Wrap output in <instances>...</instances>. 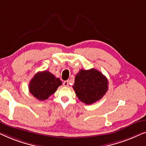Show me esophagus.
Masks as SVG:
<instances>
[{"mask_svg":"<svg viewBox=\"0 0 146 146\" xmlns=\"http://www.w3.org/2000/svg\"><path fill=\"white\" fill-rule=\"evenodd\" d=\"M64 86H68V81H64L63 82Z\"/></svg>","mask_w":146,"mask_h":146,"instance_id":"1","label":"esophagus"}]
</instances>
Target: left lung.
I'll use <instances>...</instances> for the list:
<instances>
[{"label":"left lung","mask_w":146,"mask_h":146,"mask_svg":"<svg viewBox=\"0 0 146 146\" xmlns=\"http://www.w3.org/2000/svg\"><path fill=\"white\" fill-rule=\"evenodd\" d=\"M73 88L80 100L90 105L106 94L108 90V81L97 70L82 69L76 76Z\"/></svg>","instance_id":"obj_1"}]
</instances>
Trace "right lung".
<instances>
[{
  "label": "right lung",
  "instance_id": "right-lung-1",
  "mask_svg": "<svg viewBox=\"0 0 146 146\" xmlns=\"http://www.w3.org/2000/svg\"><path fill=\"white\" fill-rule=\"evenodd\" d=\"M62 84L60 80L49 71L38 72L30 82L29 91L36 98L44 101L53 94Z\"/></svg>",
  "mask_w": 146,
  "mask_h": 146
}]
</instances>
